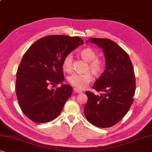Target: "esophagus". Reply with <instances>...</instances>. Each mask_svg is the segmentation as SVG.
Listing matches in <instances>:
<instances>
[{"instance_id": "1", "label": "esophagus", "mask_w": 152, "mask_h": 152, "mask_svg": "<svg viewBox=\"0 0 152 152\" xmlns=\"http://www.w3.org/2000/svg\"><path fill=\"white\" fill-rule=\"evenodd\" d=\"M74 92H76V93H82V92L81 90H79L78 88H74Z\"/></svg>"}]
</instances>
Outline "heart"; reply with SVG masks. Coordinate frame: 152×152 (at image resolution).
I'll list each match as a JSON object with an SVG mask.
<instances>
[{
  "mask_svg": "<svg viewBox=\"0 0 152 152\" xmlns=\"http://www.w3.org/2000/svg\"><path fill=\"white\" fill-rule=\"evenodd\" d=\"M81 57L88 61L87 70H91L95 76H99L104 70V61L102 59L97 58V53L93 49L86 48L80 51ZM73 55L72 53L66 54L62 61V68L65 71L70 72L72 69ZM88 71L84 73H73L68 76V80L71 85L78 89H83L92 80V74Z\"/></svg>",
  "mask_w": 152,
  "mask_h": 152,
  "instance_id": "obj_1",
  "label": "heart"
}]
</instances>
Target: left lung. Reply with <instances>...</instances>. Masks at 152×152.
<instances>
[{"label": "left lung", "instance_id": "8db88e82", "mask_svg": "<svg viewBox=\"0 0 152 152\" xmlns=\"http://www.w3.org/2000/svg\"><path fill=\"white\" fill-rule=\"evenodd\" d=\"M88 42L104 51L106 70L92 86L103 93L96 95L85 92L88 101L84 115L94 126L110 127L125 117L133 103L135 92L134 70L127 52L113 41L93 37L86 41Z\"/></svg>", "mask_w": 152, "mask_h": 152}]
</instances>
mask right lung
Listing matches in <instances>:
<instances>
[{
	"label": "right lung",
	"mask_w": 152,
	"mask_h": 152,
	"mask_svg": "<svg viewBox=\"0 0 152 152\" xmlns=\"http://www.w3.org/2000/svg\"><path fill=\"white\" fill-rule=\"evenodd\" d=\"M83 43L78 37L50 35L36 41L25 52L16 74V94L20 109L29 119L47 123L60 114L72 87H50L64 80V57Z\"/></svg>",
	"instance_id": "right-lung-1"
}]
</instances>
